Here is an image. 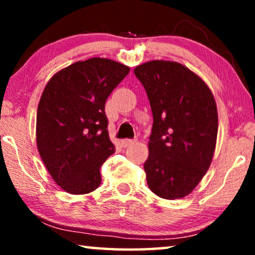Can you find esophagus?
Returning <instances> with one entry per match:
<instances>
[{
    "label": "esophagus",
    "mask_w": 255,
    "mask_h": 255,
    "mask_svg": "<svg viewBox=\"0 0 255 255\" xmlns=\"http://www.w3.org/2000/svg\"><path fill=\"white\" fill-rule=\"evenodd\" d=\"M133 144L134 140H132V139H123V140H122V146H123V147H128V146Z\"/></svg>",
    "instance_id": "esophagus-1"
}]
</instances>
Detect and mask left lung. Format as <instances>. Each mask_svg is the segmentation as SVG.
<instances>
[{"mask_svg": "<svg viewBox=\"0 0 255 255\" xmlns=\"http://www.w3.org/2000/svg\"><path fill=\"white\" fill-rule=\"evenodd\" d=\"M153 114L148 188L166 200L186 197L211 165L218 133L214 94L196 73L180 62L152 60L134 68Z\"/></svg>", "mask_w": 255, "mask_h": 255, "instance_id": "8db88e82", "label": "left lung"}]
</instances>
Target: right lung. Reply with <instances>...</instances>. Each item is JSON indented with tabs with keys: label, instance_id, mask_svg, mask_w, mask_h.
<instances>
[{
	"label": "right lung",
	"instance_id": "right-lung-1",
	"mask_svg": "<svg viewBox=\"0 0 255 255\" xmlns=\"http://www.w3.org/2000/svg\"><path fill=\"white\" fill-rule=\"evenodd\" d=\"M128 72L111 59L90 58L62 68L45 86L37 148L52 179L69 194H88L101 184V166L115 152L104 106Z\"/></svg>",
	"mask_w": 255,
	"mask_h": 255
}]
</instances>
